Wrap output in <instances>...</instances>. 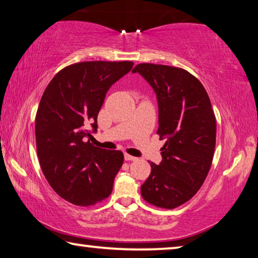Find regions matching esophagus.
I'll list each match as a JSON object with an SVG mask.
<instances>
[{
  "mask_svg": "<svg viewBox=\"0 0 258 258\" xmlns=\"http://www.w3.org/2000/svg\"><path fill=\"white\" fill-rule=\"evenodd\" d=\"M124 159H125L126 161H135L138 158H135L133 156H130V154H127V153H125L124 154Z\"/></svg>",
  "mask_w": 258,
  "mask_h": 258,
  "instance_id": "34e87169",
  "label": "esophagus"
}]
</instances>
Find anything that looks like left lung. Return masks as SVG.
<instances>
[{"instance_id":"1","label":"left lung","mask_w":258,"mask_h":258,"mask_svg":"<svg viewBox=\"0 0 258 258\" xmlns=\"http://www.w3.org/2000/svg\"><path fill=\"white\" fill-rule=\"evenodd\" d=\"M132 72L156 93L157 134L166 139L162 160L150 163L141 194L158 208L175 209L198 193L213 160L217 121L210 98L202 83L182 69L143 63Z\"/></svg>"}]
</instances>
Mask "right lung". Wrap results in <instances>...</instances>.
<instances>
[{
	"mask_svg": "<svg viewBox=\"0 0 258 258\" xmlns=\"http://www.w3.org/2000/svg\"><path fill=\"white\" fill-rule=\"evenodd\" d=\"M133 64L76 63L60 70L45 89L35 121L37 153L48 184L68 202L88 207L113 190L123 152L92 147L90 140L107 91Z\"/></svg>",
	"mask_w": 258,
	"mask_h": 258,
	"instance_id": "add662e5",
	"label": "right lung"
}]
</instances>
